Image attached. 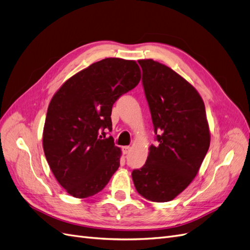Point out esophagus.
<instances>
[{"mask_svg":"<svg viewBox=\"0 0 250 250\" xmlns=\"http://www.w3.org/2000/svg\"><path fill=\"white\" fill-rule=\"evenodd\" d=\"M122 151H123V153H124V154L129 153V151H130V147H129V146H124V147H122Z\"/></svg>","mask_w":250,"mask_h":250,"instance_id":"1","label":"esophagus"}]
</instances>
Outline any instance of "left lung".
<instances>
[{
  "label": "left lung",
  "mask_w": 250,
  "mask_h": 250,
  "mask_svg": "<svg viewBox=\"0 0 250 250\" xmlns=\"http://www.w3.org/2000/svg\"><path fill=\"white\" fill-rule=\"evenodd\" d=\"M143 86L156 134L145 165L132 171L144 198L167 202L192 183L209 148L206 107L197 90L167 65L142 59Z\"/></svg>",
  "instance_id": "1"
}]
</instances>
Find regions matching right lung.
Returning a JSON list of instances; mask_svg holds the SVG:
<instances>
[{
  "instance_id": "obj_1",
  "label": "right lung",
  "mask_w": 250,
  "mask_h": 250,
  "mask_svg": "<svg viewBox=\"0 0 250 250\" xmlns=\"http://www.w3.org/2000/svg\"><path fill=\"white\" fill-rule=\"evenodd\" d=\"M134 60L105 58L66 80L49 104L44 155L55 178L76 198L102 191L120 166L121 150L105 129L119 98L139 84Z\"/></svg>"
}]
</instances>
